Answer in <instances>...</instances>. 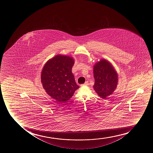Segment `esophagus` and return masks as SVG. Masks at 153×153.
<instances>
[{"label":"esophagus","mask_w":153,"mask_h":153,"mask_svg":"<svg viewBox=\"0 0 153 153\" xmlns=\"http://www.w3.org/2000/svg\"><path fill=\"white\" fill-rule=\"evenodd\" d=\"M88 82H85V84H82V85H81V86H87L88 85Z\"/></svg>","instance_id":"1"}]
</instances>
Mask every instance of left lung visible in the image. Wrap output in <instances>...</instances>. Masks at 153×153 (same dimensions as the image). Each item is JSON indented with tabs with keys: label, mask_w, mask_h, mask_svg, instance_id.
I'll return each mask as SVG.
<instances>
[{
	"label": "left lung",
	"mask_w": 153,
	"mask_h": 153,
	"mask_svg": "<svg viewBox=\"0 0 153 153\" xmlns=\"http://www.w3.org/2000/svg\"><path fill=\"white\" fill-rule=\"evenodd\" d=\"M94 76L95 80L94 88L99 96L105 99L112 94L117 86L118 77L108 61L102 59L95 64Z\"/></svg>",
	"instance_id": "left-lung-1"
}]
</instances>
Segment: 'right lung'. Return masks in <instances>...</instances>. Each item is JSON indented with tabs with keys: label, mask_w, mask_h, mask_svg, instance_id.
Masks as SVG:
<instances>
[{
	"label": "right lung",
	"mask_w": 153,
	"mask_h": 153,
	"mask_svg": "<svg viewBox=\"0 0 153 153\" xmlns=\"http://www.w3.org/2000/svg\"><path fill=\"white\" fill-rule=\"evenodd\" d=\"M74 64L73 58L59 55L49 60L43 68V87L46 93L58 102L68 100L79 88L71 71Z\"/></svg>",
	"instance_id": "add662e5"
}]
</instances>
